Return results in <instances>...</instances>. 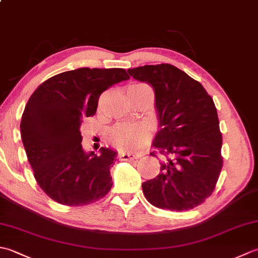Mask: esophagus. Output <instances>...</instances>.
<instances>
[{
    "instance_id": "34e87169",
    "label": "esophagus",
    "mask_w": 258,
    "mask_h": 258,
    "mask_svg": "<svg viewBox=\"0 0 258 258\" xmlns=\"http://www.w3.org/2000/svg\"><path fill=\"white\" fill-rule=\"evenodd\" d=\"M139 156L133 155V154H128V153H120L119 154V158L123 161H134L138 160Z\"/></svg>"
}]
</instances>
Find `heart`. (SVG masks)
Masks as SVG:
<instances>
[{
  "label": "heart",
  "mask_w": 258,
  "mask_h": 258,
  "mask_svg": "<svg viewBox=\"0 0 258 258\" xmlns=\"http://www.w3.org/2000/svg\"><path fill=\"white\" fill-rule=\"evenodd\" d=\"M144 92H151V87L144 83H133L127 87L130 98L136 97ZM106 140L115 149L132 152L143 146L149 140V133L143 127H133L126 125H115L108 131Z\"/></svg>",
  "instance_id": "obj_1"
}]
</instances>
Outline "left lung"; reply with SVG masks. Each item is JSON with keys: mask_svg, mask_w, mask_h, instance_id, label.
<instances>
[{"mask_svg": "<svg viewBox=\"0 0 258 258\" xmlns=\"http://www.w3.org/2000/svg\"><path fill=\"white\" fill-rule=\"evenodd\" d=\"M127 72L154 90L160 130L152 145L166 157L160 174L142 184L146 200L163 210H191L211 196L223 166L213 98L200 82L171 64L144 65Z\"/></svg>", "mask_w": 258, "mask_h": 258, "instance_id": "1", "label": "left lung"}]
</instances>
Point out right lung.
Wrapping results in <instances>:
<instances>
[{
    "label": "right lung",
    "mask_w": 258,
    "mask_h": 258,
    "mask_svg": "<svg viewBox=\"0 0 258 258\" xmlns=\"http://www.w3.org/2000/svg\"><path fill=\"white\" fill-rule=\"evenodd\" d=\"M128 79L124 69L82 68L52 76L31 95L22 115V142L37 184L59 204L87 205L111 189L117 152L86 153L81 125L96 113L104 91Z\"/></svg>",
    "instance_id": "right-lung-1"
}]
</instances>
